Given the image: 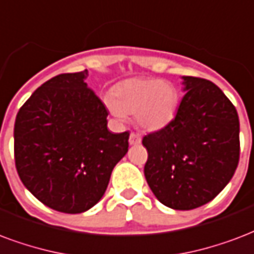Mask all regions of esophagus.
I'll list each match as a JSON object with an SVG mask.
<instances>
[{"mask_svg": "<svg viewBox=\"0 0 254 254\" xmlns=\"http://www.w3.org/2000/svg\"><path fill=\"white\" fill-rule=\"evenodd\" d=\"M128 142H129V144H131V146H134V144H139V143L142 142V138H140V135H139V134L131 132V135H129Z\"/></svg>", "mask_w": 254, "mask_h": 254, "instance_id": "obj_1", "label": "esophagus"}]
</instances>
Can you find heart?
<instances>
[{
	"instance_id": "1",
	"label": "heart",
	"mask_w": 254,
	"mask_h": 254,
	"mask_svg": "<svg viewBox=\"0 0 254 254\" xmlns=\"http://www.w3.org/2000/svg\"><path fill=\"white\" fill-rule=\"evenodd\" d=\"M177 85L161 79H134L120 81L112 88L104 104L120 122L134 114L136 125L144 131H158L170 125L179 107Z\"/></svg>"
}]
</instances>
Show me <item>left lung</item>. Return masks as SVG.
<instances>
[{"label":"left lung","instance_id":"1","mask_svg":"<svg viewBox=\"0 0 254 254\" xmlns=\"http://www.w3.org/2000/svg\"><path fill=\"white\" fill-rule=\"evenodd\" d=\"M185 96L170 125L146 135L144 177L165 206L191 210L229 184L240 159V120L209 80L182 76Z\"/></svg>","mask_w":254,"mask_h":254}]
</instances>
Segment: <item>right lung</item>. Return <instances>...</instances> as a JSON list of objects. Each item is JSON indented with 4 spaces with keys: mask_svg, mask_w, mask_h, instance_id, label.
Segmentation results:
<instances>
[{
    "mask_svg": "<svg viewBox=\"0 0 254 254\" xmlns=\"http://www.w3.org/2000/svg\"><path fill=\"white\" fill-rule=\"evenodd\" d=\"M88 70L63 73L36 89L14 123L17 173L34 197L53 210L77 214L106 192L129 132L107 128L108 111L88 88Z\"/></svg>",
    "mask_w": 254,
    "mask_h": 254,
    "instance_id": "add662e5",
    "label": "right lung"
}]
</instances>
